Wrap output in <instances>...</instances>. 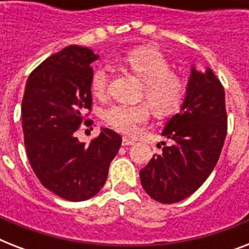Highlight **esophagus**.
I'll return each instance as SVG.
<instances>
[{
	"mask_svg": "<svg viewBox=\"0 0 249 249\" xmlns=\"http://www.w3.org/2000/svg\"><path fill=\"white\" fill-rule=\"evenodd\" d=\"M123 146H130V144H134V142H133L132 140H129V138H123Z\"/></svg>",
	"mask_w": 249,
	"mask_h": 249,
	"instance_id": "esophagus-1",
	"label": "esophagus"
}]
</instances>
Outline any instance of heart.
<instances>
[{"mask_svg": "<svg viewBox=\"0 0 249 249\" xmlns=\"http://www.w3.org/2000/svg\"><path fill=\"white\" fill-rule=\"evenodd\" d=\"M125 63L144 83L143 97L151 108L159 115H168L179 107L185 86L177 75L172 73L168 60L155 49L140 48L125 56ZM109 75L107 68L99 66L90 77V90L95 97H103L107 91ZM148 109L144 105H112L103 111V119L119 133L133 136L148 120Z\"/></svg>", "mask_w": 249, "mask_h": 249, "instance_id": "heart-1", "label": "heart"}]
</instances>
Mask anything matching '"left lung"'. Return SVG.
I'll list each match as a JSON object with an SVG mask.
<instances>
[{"label":"left lung","instance_id":"1","mask_svg":"<svg viewBox=\"0 0 249 249\" xmlns=\"http://www.w3.org/2000/svg\"><path fill=\"white\" fill-rule=\"evenodd\" d=\"M228 130L225 90L209 67L191 66L179 112L164 125L172 141L140 170L142 187L154 200L177 203L200 187L216 166ZM164 144V143H163Z\"/></svg>","mask_w":249,"mask_h":249}]
</instances>
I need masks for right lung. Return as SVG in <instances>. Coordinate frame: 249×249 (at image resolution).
I'll return each mask as SVG.
<instances>
[{
    "instance_id": "obj_1",
    "label": "right lung",
    "mask_w": 249,
    "mask_h": 249,
    "mask_svg": "<svg viewBox=\"0 0 249 249\" xmlns=\"http://www.w3.org/2000/svg\"><path fill=\"white\" fill-rule=\"evenodd\" d=\"M91 49L71 45L49 56L29 75L21 121L29 163L40 182L70 201L88 200L105 185L121 137L102 128L89 146L75 133L91 107Z\"/></svg>"
}]
</instances>
